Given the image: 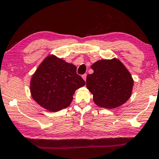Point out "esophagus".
Instances as JSON below:
<instances>
[{
    "instance_id": "1",
    "label": "esophagus",
    "mask_w": 159,
    "mask_h": 159,
    "mask_svg": "<svg viewBox=\"0 0 159 159\" xmlns=\"http://www.w3.org/2000/svg\"><path fill=\"white\" fill-rule=\"evenodd\" d=\"M83 76V80H85V81H86V77H87V74H83V76Z\"/></svg>"
}]
</instances>
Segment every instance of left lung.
Returning <instances> with one entry per match:
<instances>
[{"mask_svg":"<svg viewBox=\"0 0 159 159\" xmlns=\"http://www.w3.org/2000/svg\"><path fill=\"white\" fill-rule=\"evenodd\" d=\"M91 68L93 73L88 74L86 86L93 94L96 105L113 109L128 100L134 80L120 60L116 58L98 60Z\"/></svg>","mask_w":159,"mask_h":159,"instance_id":"8db88e82","label":"left lung"}]
</instances>
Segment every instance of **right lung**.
Segmentation results:
<instances>
[{
  "mask_svg": "<svg viewBox=\"0 0 159 159\" xmlns=\"http://www.w3.org/2000/svg\"><path fill=\"white\" fill-rule=\"evenodd\" d=\"M85 85L74 65L55 55H48L32 76L30 92L43 108L57 112L68 107L76 89Z\"/></svg>",
  "mask_w": 159,
  "mask_h": 159,
  "instance_id": "obj_1",
  "label": "right lung"
}]
</instances>
